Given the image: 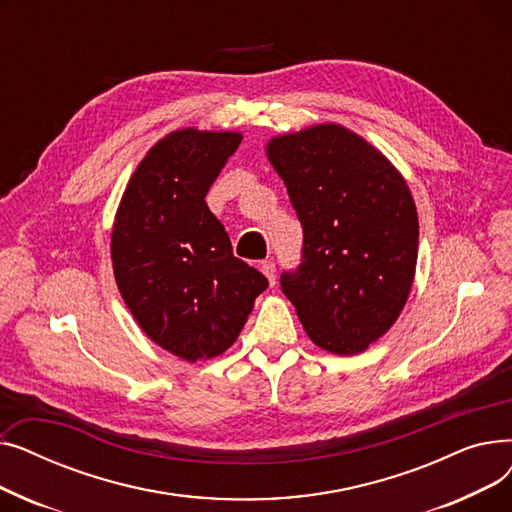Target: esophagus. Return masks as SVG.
<instances>
[{
	"label": "esophagus",
	"mask_w": 512,
	"mask_h": 512,
	"mask_svg": "<svg viewBox=\"0 0 512 512\" xmlns=\"http://www.w3.org/2000/svg\"><path fill=\"white\" fill-rule=\"evenodd\" d=\"M261 272L267 278V282H270L272 286L276 284V265L272 261H263L261 263Z\"/></svg>",
	"instance_id": "1"
}]
</instances>
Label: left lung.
<instances>
[{
    "label": "left lung",
    "instance_id": "left-lung-1",
    "mask_svg": "<svg viewBox=\"0 0 512 512\" xmlns=\"http://www.w3.org/2000/svg\"><path fill=\"white\" fill-rule=\"evenodd\" d=\"M265 153L305 234L301 267L282 274V292L319 348L363 353L392 328L415 280L411 188L380 149L334 122L278 134Z\"/></svg>",
    "mask_w": 512,
    "mask_h": 512
}]
</instances>
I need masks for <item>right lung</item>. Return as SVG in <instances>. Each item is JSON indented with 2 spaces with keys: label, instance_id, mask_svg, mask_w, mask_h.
<instances>
[{
  "label": "right lung",
  "instance_id": "add662e5",
  "mask_svg": "<svg viewBox=\"0 0 512 512\" xmlns=\"http://www.w3.org/2000/svg\"><path fill=\"white\" fill-rule=\"evenodd\" d=\"M242 141L234 130L178 128L132 172L112 226L118 290L139 328L188 363L226 353L267 280L232 255L205 197Z\"/></svg>",
  "mask_w": 512,
  "mask_h": 512
}]
</instances>
